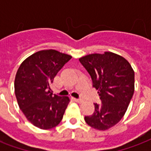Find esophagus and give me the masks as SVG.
<instances>
[{
	"instance_id": "esophagus-1",
	"label": "esophagus",
	"mask_w": 151,
	"mask_h": 151,
	"mask_svg": "<svg viewBox=\"0 0 151 151\" xmlns=\"http://www.w3.org/2000/svg\"><path fill=\"white\" fill-rule=\"evenodd\" d=\"M74 101L77 102V103H79V104L83 103V100H82V99H74Z\"/></svg>"
}]
</instances>
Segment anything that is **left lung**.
Here are the masks:
<instances>
[{
	"instance_id": "left-lung-1",
	"label": "left lung",
	"mask_w": 151,
	"mask_h": 151,
	"mask_svg": "<svg viewBox=\"0 0 151 151\" xmlns=\"http://www.w3.org/2000/svg\"><path fill=\"white\" fill-rule=\"evenodd\" d=\"M79 61L91 77L101 100L85 121L95 129H108L126 112L134 92V71L127 60L110 52L90 54Z\"/></svg>"
}]
</instances>
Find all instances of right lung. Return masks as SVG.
<instances>
[{
	"label": "right lung",
	"instance_id": "add662e5",
	"mask_svg": "<svg viewBox=\"0 0 151 151\" xmlns=\"http://www.w3.org/2000/svg\"><path fill=\"white\" fill-rule=\"evenodd\" d=\"M72 56L56 50H42L19 66L14 81L15 95L25 116L35 126L49 129L61 121L69 97L53 94L50 85Z\"/></svg>",
	"mask_w": 151,
	"mask_h": 151
}]
</instances>
